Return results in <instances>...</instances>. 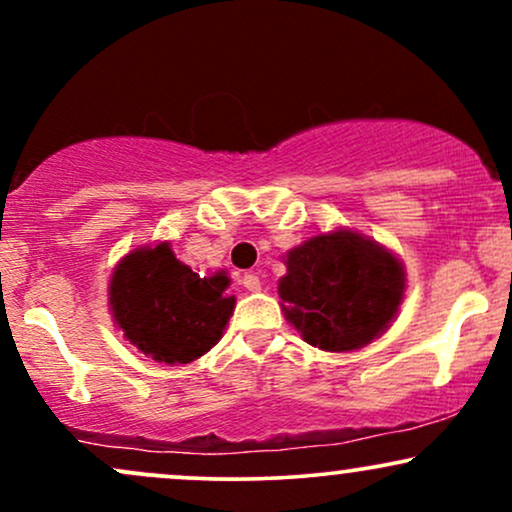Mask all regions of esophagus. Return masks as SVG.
Returning <instances> with one entry per match:
<instances>
[{
  "label": "esophagus",
  "mask_w": 512,
  "mask_h": 512,
  "mask_svg": "<svg viewBox=\"0 0 512 512\" xmlns=\"http://www.w3.org/2000/svg\"><path fill=\"white\" fill-rule=\"evenodd\" d=\"M243 286H245V289H248V291H252V293H257V291H260L262 289V281H260V276H257V274H245L243 276Z\"/></svg>",
  "instance_id": "obj_1"
}]
</instances>
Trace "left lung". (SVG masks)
Returning <instances> with one entry per match:
<instances>
[{"instance_id":"1","label":"left lung","mask_w":512,"mask_h":512,"mask_svg":"<svg viewBox=\"0 0 512 512\" xmlns=\"http://www.w3.org/2000/svg\"><path fill=\"white\" fill-rule=\"evenodd\" d=\"M279 279L286 320L322 351H354L378 339L404 298L402 262L356 231L305 240Z\"/></svg>"}]
</instances>
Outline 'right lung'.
I'll list each match as a JSON object with an SVG mask.
<instances>
[{"instance_id": "1", "label": "right lung", "mask_w": 512, "mask_h": 512, "mask_svg": "<svg viewBox=\"0 0 512 512\" xmlns=\"http://www.w3.org/2000/svg\"><path fill=\"white\" fill-rule=\"evenodd\" d=\"M228 276H199L182 264L170 243L137 248L110 276L108 301L125 337L158 363H190L221 339L236 298Z\"/></svg>"}]
</instances>
